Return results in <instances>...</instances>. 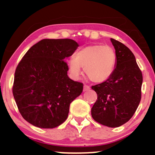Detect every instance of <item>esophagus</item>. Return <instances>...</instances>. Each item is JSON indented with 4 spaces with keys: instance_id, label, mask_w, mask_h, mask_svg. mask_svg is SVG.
Instances as JSON below:
<instances>
[{
    "instance_id": "esophagus-1",
    "label": "esophagus",
    "mask_w": 155,
    "mask_h": 155,
    "mask_svg": "<svg viewBox=\"0 0 155 155\" xmlns=\"http://www.w3.org/2000/svg\"><path fill=\"white\" fill-rule=\"evenodd\" d=\"M88 90H90V87L87 86V85H84V86H83V91H88Z\"/></svg>"
}]
</instances>
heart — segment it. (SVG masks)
<instances>
[{
    "label": "heart",
    "mask_w": 155,
    "mask_h": 155,
    "mask_svg": "<svg viewBox=\"0 0 155 155\" xmlns=\"http://www.w3.org/2000/svg\"><path fill=\"white\" fill-rule=\"evenodd\" d=\"M117 55L115 49L101 44L90 45L76 51L74 58L67 60L70 76L79 79L82 68L91 81L101 83L112 76L116 67Z\"/></svg>",
    "instance_id": "obj_1"
}]
</instances>
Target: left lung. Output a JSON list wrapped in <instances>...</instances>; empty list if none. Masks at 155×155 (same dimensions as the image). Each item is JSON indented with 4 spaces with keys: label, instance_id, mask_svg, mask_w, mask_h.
I'll use <instances>...</instances> for the list:
<instances>
[{
    "label": "left lung",
    "instance_id": "8db88e82",
    "mask_svg": "<svg viewBox=\"0 0 155 155\" xmlns=\"http://www.w3.org/2000/svg\"><path fill=\"white\" fill-rule=\"evenodd\" d=\"M110 40L116 52V67L108 80L91 87L97 94L91 115L103 125L117 127L132 118L140 104L143 74L132 51L121 42Z\"/></svg>",
    "mask_w": 155,
    "mask_h": 155
}]
</instances>
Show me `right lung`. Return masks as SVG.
<instances>
[{"mask_svg":"<svg viewBox=\"0 0 155 155\" xmlns=\"http://www.w3.org/2000/svg\"><path fill=\"white\" fill-rule=\"evenodd\" d=\"M79 44L71 39H43L29 48L17 66L12 94L21 116L32 125L54 128L64 122L83 84L68 76L64 61Z\"/></svg>","mask_w":155,"mask_h":155,"instance_id":"obj_1","label":"right lung"}]
</instances>
